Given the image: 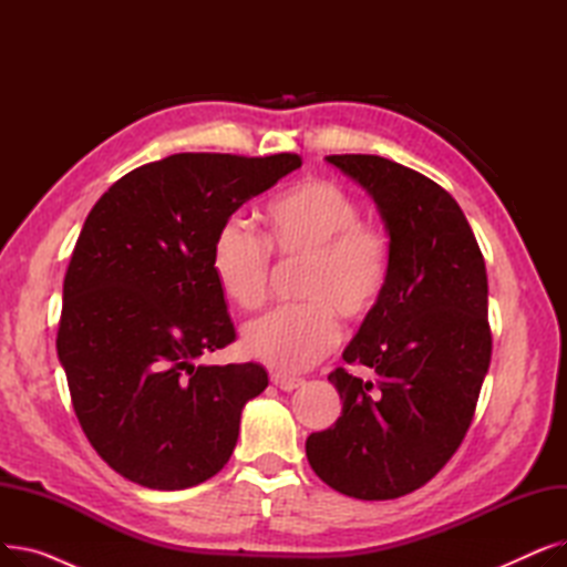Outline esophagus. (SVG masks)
<instances>
[{
	"instance_id": "obj_1",
	"label": "esophagus",
	"mask_w": 567,
	"mask_h": 567,
	"mask_svg": "<svg viewBox=\"0 0 567 567\" xmlns=\"http://www.w3.org/2000/svg\"><path fill=\"white\" fill-rule=\"evenodd\" d=\"M271 381H274V385H278L280 391H293V389H299V385L303 383V379H299V377H289V374H282V372H271Z\"/></svg>"
}]
</instances>
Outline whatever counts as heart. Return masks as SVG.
Returning <instances> with one entry per match:
<instances>
[{"instance_id":"1","label":"heart","mask_w":567,"mask_h":567,"mask_svg":"<svg viewBox=\"0 0 567 567\" xmlns=\"http://www.w3.org/2000/svg\"><path fill=\"white\" fill-rule=\"evenodd\" d=\"M266 241L231 216L212 246V271L227 299L252 310L271 278V250L308 261L301 296L308 303L282 306L250 319L241 347L255 361L282 372H303L340 340L338 312L349 321L370 317L391 280V238L361 220V206L342 186L323 178L296 184L264 212Z\"/></svg>"}]
</instances>
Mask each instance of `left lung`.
<instances>
[{"label":"left lung","instance_id":"1","mask_svg":"<svg viewBox=\"0 0 567 567\" xmlns=\"http://www.w3.org/2000/svg\"><path fill=\"white\" fill-rule=\"evenodd\" d=\"M374 199L391 236V280L342 359L377 383L329 374L342 413L306 455L340 494L385 501L423 487L473 421L492 359L487 271L460 204L432 178L381 156H326Z\"/></svg>","mask_w":567,"mask_h":567}]
</instances>
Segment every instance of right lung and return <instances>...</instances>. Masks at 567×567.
I'll use <instances>...</instances> for the list:
<instances>
[{
    "label": "right lung",
    "instance_id": "add662e5",
    "mask_svg": "<svg viewBox=\"0 0 567 567\" xmlns=\"http://www.w3.org/2000/svg\"><path fill=\"white\" fill-rule=\"evenodd\" d=\"M301 156L174 154L94 204L64 278L56 353L94 451L148 489H186L234 453L257 363L199 365L236 340L212 271L218 227Z\"/></svg>",
    "mask_w": 567,
    "mask_h": 567
}]
</instances>
